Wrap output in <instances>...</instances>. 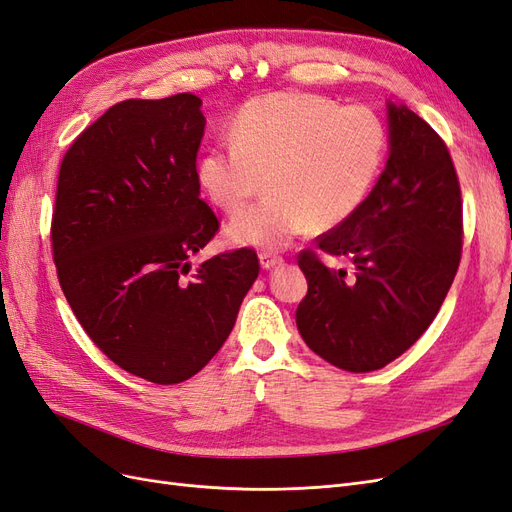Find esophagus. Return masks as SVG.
<instances>
[{
	"label": "esophagus",
	"instance_id": "obj_1",
	"mask_svg": "<svg viewBox=\"0 0 512 512\" xmlns=\"http://www.w3.org/2000/svg\"><path fill=\"white\" fill-rule=\"evenodd\" d=\"M258 258H260V267L262 269H273L277 265H282V256H277L273 252H260Z\"/></svg>",
	"mask_w": 512,
	"mask_h": 512
}]
</instances>
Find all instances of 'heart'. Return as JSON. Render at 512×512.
Wrapping results in <instances>:
<instances>
[{"label": "heart", "instance_id": "heart-1", "mask_svg": "<svg viewBox=\"0 0 512 512\" xmlns=\"http://www.w3.org/2000/svg\"><path fill=\"white\" fill-rule=\"evenodd\" d=\"M228 136L230 145L198 158V183L220 211L238 213L267 178L272 196L226 228L232 243L267 250L350 220L374 188L389 143L376 111L305 91L247 100Z\"/></svg>", "mask_w": 512, "mask_h": 512}]
</instances>
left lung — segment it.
Returning a JSON list of instances; mask_svg holds the SVG:
<instances>
[{"label": "left lung", "mask_w": 512, "mask_h": 512, "mask_svg": "<svg viewBox=\"0 0 512 512\" xmlns=\"http://www.w3.org/2000/svg\"><path fill=\"white\" fill-rule=\"evenodd\" d=\"M389 128L391 156L376 188L299 254L307 277L299 333L354 374L395 361L427 331L461 260V188L446 143L408 106L389 104ZM324 253L355 269L329 268Z\"/></svg>", "instance_id": "8db88e82"}]
</instances>
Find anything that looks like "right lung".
Wrapping results in <instances>:
<instances>
[{
    "instance_id": "add662e5",
    "label": "right lung",
    "mask_w": 512,
    "mask_h": 512,
    "mask_svg": "<svg viewBox=\"0 0 512 512\" xmlns=\"http://www.w3.org/2000/svg\"><path fill=\"white\" fill-rule=\"evenodd\" d=\"M200 98L123 100L59 166L51 247L76 320L108 359L156 384L198 374L222 348L258 277L250 247L192 269L220 230L200 198Z\"/></svg>"
}]
</instances>
